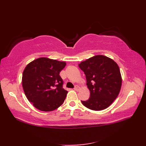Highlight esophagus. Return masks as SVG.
<instances>
[{
	"mask_svg": "<svg viewBox=\"0 0 146 146\" xmlns=\"http://www.w3.org/2000/svg\"><path fill=\"white\" fill-rule=\"evenodd\" d=\"M74 90H75V91H78L79 90H80V87L78 86H77V85H76L75 86V88H74Z\"/></svg>",
	"mask_w": 146,
	"mask_h": 146,
	"instance_id": "1",
	"label": "esophagus"
}]
</instances>
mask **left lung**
I'll use <instances>...</instances> for the list:
<instances>
[{"instance_id": "left-lung-1", "label": "left lung", "mask_w": 146, "mask_h": 146, "mask_svg": "<svg viewBox=\"0 0 146 146\" xmlns=\"http://www.w3.org/2000/svg\"><path fill=\"white\" fill-rule=\"evenodd\" d=\"M78 66L85 73L90 92L88 100L82 101V104L96 111L109 107L119 95L122 86L117 64L105 56L96 55L81 62Z\"/></svg>"}]
</instances>
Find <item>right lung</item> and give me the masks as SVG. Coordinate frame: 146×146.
<instances>
[{
    "instance_id": "obj_1",
    "label": "right lung",
    "mask_w": 146,
    "mask_h": 146,
    "mask_svg": "<svg viewBox=\"0 0 146 146\" xmlns=\"http://www.w3.org/2000/svg\"><path fill=\"white\" fill-rule=\"evenodd\" d=\"M65 66L64 61L39 58L25 68L23 88L27 98L37 109L50 111L63 104L68 92L63 88L60 73Z\"/></svg>"
}]
</instances>
